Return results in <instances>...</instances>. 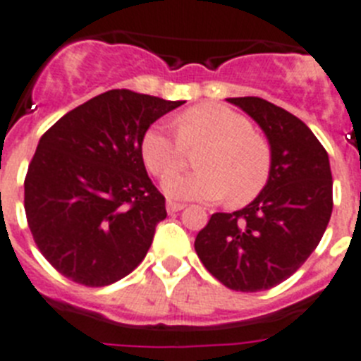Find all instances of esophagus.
<instances>
[{
  "instance_id": "obj_1",
  "label": "esophagus",
  "mask_w": 361,
  "mask_h": 361,
  "mask_svg": "<svg viewBox=\"0 0 361 361\" xmlns=\"http://www.w3.org/2000/svg\"><path fill=\"white\" fill-rule=\"evenodd\" d=\"M184 208H186V206L180 204V202H171V201L166 202V210H168V214H175V212H180L184 210Z\"/></svg>"
}]
</instances>
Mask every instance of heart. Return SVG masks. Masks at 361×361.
Returning <instances> with one entry per match:
<instances>
[{
	"mask_svg": "<svg viewBox=\"0 0 361 361\" xmlns=\"http://www.w3.org/2000/svg\"><path fill=\"white\" fill-rule=\"evenodd\" d=\"M207 147L197 157L201 172L171 176L182 167L185 149ZM144 164L157 177H166L162 188L180 201H221L245 204L261 193L272 169L269 142L254 133L250 120L219 104H201L177 118V137L164 126H151L140 142Z\"/></svg>",
	"mask_w": 361,
	"mask_h": 361,
	"instance_id": "b5f03b06",
	"label": "heart"
}]
</instances>
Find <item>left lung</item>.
Returning a JSON list of instances; mask_svg holds the SVG:
<instances>
[{
  "label": "left lung",
  "mask_w": 361,
  "mask_h": 361,
  "mask_svg": "<svg viewBox=\"0 0 361 361\" xmlns=\"http://www.w3.org/2000/svg\"><path fill=\"white\" fill-rule=\"evenodd\" d=\"M263 129L270 177L250 204L217 212L197 233L206 270L237 292H259L288 279L322 241L332 214L325 147L298 116L257 97L226 98Z\"/></svg>",
  "instance_id": "8db88e82"
}]
</instances>
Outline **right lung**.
<instances>
[{"mask_svg":"<svg viewBox=\"0 0 361 361\" xmlns=\"http://www.w3.org/2000/svg\"><path fill=\"white\" fill-rule=\"evenodd\" d=\"M183 100L113 89L69 111L39 138L25 177L34 241L60 274L106 286L133 272L166 219L140 142Z\"/></svg>","mask_w":361,"mask_h":361,"instance_id":"right-lung-1","label":"right lung"}]
</instances>
